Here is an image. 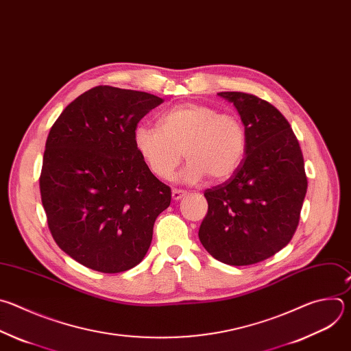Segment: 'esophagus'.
<instances>
[{"label": "esophagus", "instance_id": "34e87169", "mask_svg": "<svg viewBox=\"0 0 351 351\" xmlns=\"http://www.w3.org/2000/svg\"><path fill=\"white\" fill-rule=\"evenodd\" d=\"M186 195L185 191L182 189H173L171 191V196H173V200H180L181 197H184Z\"/></svg>", "mask_w": 351, "mask_h": 351}]
</instances>
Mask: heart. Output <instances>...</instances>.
Wrapping results in <instances>:
<instances>
[{"label":"heart","mask_w":351,"mask_h":351,"mask_svg":"<svg viewBox=\"0 0 351 351\" xmlns=\"http://www.w3.org/2000/svg\"><path fill=\"white\" fill-rule=\"evenodd\" d=\"M132 138L139 156L162 180L173 177L184 152L188 163L181 178L185 182H197L206 176L215 181L231 177L241 166L247 145L239 117L192 102L165 112L159 128L136 125Z\"/></svg>","instance_id":"b5f03b06"}]
</instances>
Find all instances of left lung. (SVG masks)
Instances as JSON below:
<instances>
[{"label": "left lung", "instance_id": "left-lung-1", "mask_svg": "<svg viewBox=\"0 0 351 351\" xmlns=\"http://www.w3.org/2000/svg\"><path fill=\"white\" fill-rule=\"evenodd\" d=\"M246 130V156L226 182L204 191L208 208L199 228L203 247L230 265L260 263L285 247L307 192L303 154L289 124L269 102L227 91Z\"/></svg>", "mask_w": 351, "mask_h": 351}]
</instances>
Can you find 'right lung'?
Returning <instances> with one entry per match:
<instances>
[{"mask_svg": "<svg viewBox=\"0 0 351 351\" xmlns=\"http://www.w3.org/2000/svg\"><path fill=\"white\" fill-rule=\"evenodd\" d=\"M162 98L110 86L69 104L49 130L41 202L56 245L87 268L116 274L145 257L171 189L134 147V130Z\"/></svg>", "mask_w": 351, "mask_h": 351, "instance_id": "add662e5", "label": "right lung"}]
</instances>
